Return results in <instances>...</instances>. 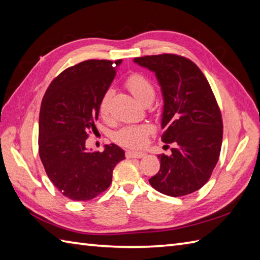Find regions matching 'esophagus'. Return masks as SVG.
I'll return each instance as SVG.
<instances>
[{
	"mask_svg": "<svg viewBox=\"0 0 260 260\" xmlns=\"http://www.w3.org/2000/svg\"><path fill=\"white\" fill-rule=\"evenodd\" d=\"M125 155L127 158H142L143 156H145L144 152H133V151H127L125 153Z\"/></svg>",
	"mask_w": 260,
	"mask_h": 260,
	"instance_id": "obj_1",
	"label": "esophagus"
}]
</instances>
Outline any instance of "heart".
Instances as JSON below:
<instances>
[{
    "mask_svg": "<svg viewBox=\"0 0 260 260\" xmlns=\"http://www.w3.org/2000/svg\"><path fill=\"white\" fill-rule=\"evenodd\" d=\"M125 86L137 101L144 105L150 104L153 101L154 95H155V89H154L151 80L146 78L144 75L139 73H134L127 77L125 80ZM112 96V89H107L103 93L101 102H99L98 110L104 119H107L109 116V104ZM150 132L151 126L147 124L125 126L118 132H116L114 140L121 146L128 148H140L145 145L146 137L150 134Z\"/></svg>",
    "mask_w": 260,
    "mask_h": 260,
    "instance_id": "b5f03b06",
    "label": "heart"
}]
</instances>
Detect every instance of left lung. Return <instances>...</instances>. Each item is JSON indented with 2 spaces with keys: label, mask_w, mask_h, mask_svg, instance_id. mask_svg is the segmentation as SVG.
I'll return each instance as SVG.
<instances>
[{
  "label": "left lung",
  "mask_w": 260,
  "mask_h": 260,
  "mask_svg": "<svg viewBox=\"0 0 260 260\" xmlns=\"http://www.w3.org/2000/svg\"><path fill=\"white\" fill-rule=\"evenodd\" d=\"M154 71L161 86L164 109L162 142L174 145L159 154L158 172L150 184L170 197H183L207 183L221 151L223 125L213 91L198 66L173 53L134 59Z\"/></svg>",
  "instance_id": "1"
}]
</instances>
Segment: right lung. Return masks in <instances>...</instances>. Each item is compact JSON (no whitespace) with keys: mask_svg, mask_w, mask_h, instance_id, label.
Masks as SVG:
<instances>
[{"mask_svg":"<svg viewBox=\"0 0 260 260\" xmlns=\"http://www.w3.org/2000/svg\"><path fill=\"white\" fill-rule=\"evenodd\" d=\"M121 60L90 59L63 70L42 98L39 155L54 186L75 201H88L108 189L125 153L115 144L88 152V133L96 128L98 106Z\"/></svg>","mask_w":260,"mask_h":260,"instance_id":"add662e5","label":"right lung"}]
</instances>
